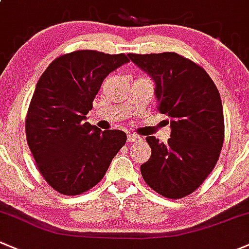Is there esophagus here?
Listing matches in <instances>:
<instances>
[{"label":"esophagus","mask_w":249,"mask_h":249,"mask_svg":"<svg viewBox=\"0 0 249 249\" xmlns=\"http://www.w3.org/2000/svg\"><path fill=\"white\" fill-rule=\"evenodd\" d=\"M127 140L129 142H139V140H142V137H139V135H138V134H134V133H129V134L127 135Z\"/></svg>","instance_id":"1"}]
</instances>
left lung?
<instances>
[{"instance_id": "left-lung-1", "label": "left lung", "mask_w": 249, "mask_h": 249, "mask_svg": "<svg viewBox=\"0 0 249 249\" xmlns=\"http://www.w3.org/2000/svg\"><path fill=\"white\" fill-rule=\"evenodd\" d=\"M156 83L157 109L170 117L168 143L147 137L151 157L142 178L169 199L193 193L216 165L224 142L219 92L204 68L176 53H128Z\"/></svg>"}]
</instances>
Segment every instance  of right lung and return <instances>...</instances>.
Listing matches in <instances>:
<instances>
[{
  "instance_id": "1",
  "label": "right lung",
  "mask_w": 249,
  "mask_h": 249,
  "mask_svg": "<svg viewBox=\"0 0 249 249\" xmlns=\"http://www.w3.org/2000/svg\"><path fill=\"white\" fill-rule=\"evenodd\" d=\"M129 58L96 50L58 56L38 80L25 129L36 165L51 188L79 196L106 175L127 142L124 132L85 122L104 79Z\"/></svg>"
}]
</instances>
